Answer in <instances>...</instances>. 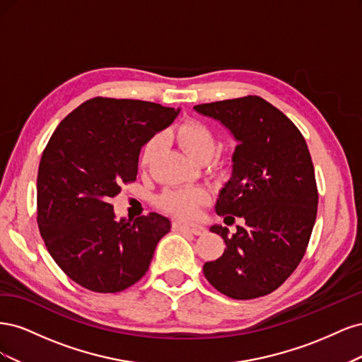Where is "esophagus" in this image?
Returning a JSON list of instances; mask_svg holds the SVG:
<instances>
[{
  "label": "esophagus",
  "mask_w": 362,
  "mask_h": 362,
  "mask_svg": "<svg viewBox=\"0 0 362 362\" xmlns=\"http://www.w3.org/2000/svg\"><path fill=\"white\" fill-rule=\"evenodd\" d=\"M173 228L177 229V231H187V233H192L194 235H202L205 233L204 226L187 222V221H175Z\"/></svg>",
  "instance_id": "obj_1"
}]
</instances>
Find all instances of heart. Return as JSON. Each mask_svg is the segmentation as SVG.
<instances>
[{
    "mask_svg": "<svg viewBox=\"0 0 362 362\" xmlns=\"http://www.w3.org/2000/svg\"><path fill=\"white\" fill-rule=\"evenodd\" d=\"M175 137L180 145L187 152L189 157L194 161L202 157H213L216 152V139L213 133L205 125L199 122H185L175 131ZM161 148V139L158 136L152 137L141 152L140 163L144 168L151 166L154 163L158 151ZM206 201V192L202 189H181L169 190L161 194L160 205L177 216L189 217L196 213L198 205Z\"/></svg>",
    "mask_w": 362,
    "mask_h": 362,
    "instance_id": "1",
    "label": "heart"
}]
</instances>
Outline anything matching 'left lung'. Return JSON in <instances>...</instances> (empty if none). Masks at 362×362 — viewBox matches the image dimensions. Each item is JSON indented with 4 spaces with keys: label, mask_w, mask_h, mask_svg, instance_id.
I'll return each mask as SVG.
<instances>
[{
    "label": "left lung",
    "mask_w": 362,
    "mask_h": 362,
    "mask_svg": "<svg viewBox=\"0 0 362 362\" xmlns=\"http://www.w3.org/2000/svg\"><path fill=\"white\" fill-rule=\"evenodd\" d=\"M222 124L237 141L231 177L218 190L214 210L228 225L210 231L226 247L204 264L214 288L233 299H254L276 290L298 267L317 216L314 166L306 141L291 120L259 96L194 105Z\"/></svg>",
    "instance_id": "left-lung-1"
}]
</instances>
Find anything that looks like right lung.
Segmentation results:
<instances>
[{"mask_svg":"<svg viewBox=\"0 0 362 362\" xmlns=\"http://www.w3.org/2000/svg\"><path fill=\"white\" fill-rule=\"evenodd\" d=\"M180 112L93 98L51 136L37 173V223L54 261L81 287L116 293L133 286L170 231V221L158 213L117 218L110 199L136 180L141 148Z\"/></svg>","mask_w":362,"mask_h":362,"instance_id":"1","label":"right lung"}]
</instances>
